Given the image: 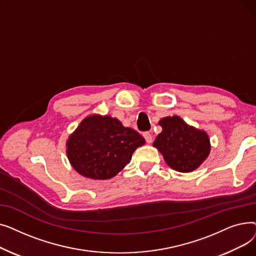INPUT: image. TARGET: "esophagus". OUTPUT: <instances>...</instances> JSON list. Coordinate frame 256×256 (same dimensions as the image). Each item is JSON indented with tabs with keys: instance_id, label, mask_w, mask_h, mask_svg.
Here are the masks:
<instances>
[{
	"instance_id": "esophagus-1",
	"label": "esophagus",
	"mask_w": 256,
	"mask_h": 256,
	"mask_svg": "<svg viewBox=\"0 0 256 256\" xmlns=\"http://www.w3.org/2000/svg\"><path fill=\"white\" fill-rule=\"evenodd\" d=\"M143 137L145 138V141L147 143H152V135L150 132H146L143 134Z\"/></svg>"
}]
</instances>
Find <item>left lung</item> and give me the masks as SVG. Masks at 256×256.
Returning a JSON list of instances; mask_svg holds the SVG:
<instances>
[{"label": "left lung", "mask_w": 256, "mask_h": 256, "mask_svg": "<svg viewBox=\"0 0 256 256\" xmlns=\"http://www.w3.org/2000/svg\"><path fill=\"white\" fill-rule=\"evenodd\" d=\"M158 124L162 132L152 145L170 168L182 173L192 172L208 158L210 142L206 130L188 124L176 115L162 118Z\"/></svg>", "instance_id": "8db88e82"}]
</instances>
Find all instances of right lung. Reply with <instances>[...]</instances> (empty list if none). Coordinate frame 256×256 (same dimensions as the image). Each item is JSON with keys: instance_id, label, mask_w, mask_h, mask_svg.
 <instances>
[{"instance_id": "1", "label": "right lung", "mask_w": 256, "mask_h": 256, "mask_svg": "<svg viewBox=\"0 0 256 256\" xmlns=\"http://www.w3.org/2000/svg\"><path fill=\"white\" fill-rule=\"evenodd\" d=\"M144 138L110 115L92 114L80 121L66 141V154L80 176L104 180L122 170Z\"/></svg>"}]
</instances>
